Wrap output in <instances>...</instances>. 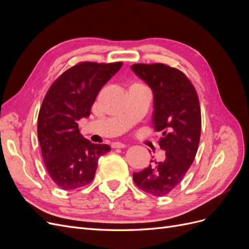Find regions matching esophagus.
<instances>
[{"label":"esophagus","instance_id":"1","mask_svg":"<svg viewBox=\"0 0 249 249\" xmlns=\"http://www.w3.org/2000/svg\"><path fill=\"white\" fill-rule=\"evenodd\" d=\"M111 146H112L113 148H124V147H125L126 145L124 144V143H122V142H113L112 144H111Z\"/></svg>","mask_w":249,"mask_h":249}]
</instances>
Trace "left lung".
I'll use <instances>...</instances> for the list:
<instances>
[{
  "label": "left lung",
  "instance_id": "1",
  "mask_svg": "<svg viewBox=\"0 0 249 249\" xmlns=\"http://www.w3.org/2000/svg\"><path fill=\"white\" fill-rule=\"evenodd\" d=\"M132 71L154 94L153 124L162 132L159 141L165 160L133 173L142 191L164 196L180 183L197 153L201 130L199 101L185 73L166 64H133ZM154 158V157H153Z\"/></svg>",
  "mask_w": 249,
  "mask_h": 249
}]
</instances>
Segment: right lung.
I'll list each match as a JSON object with an SVG mask.
<instances>
[{
	"label": "right lung",
	"instance_id": "obj_1",
	"mask_svg": "<svg viewBox=\"0 0 249 249\" xmlns=\"http://www.w3.org/2000/svg\"><path fill=\"white\" fill-rule=\"evenodd\" d=\"M122 66L123 62L79 63L64 71L44 96L37 134L47 171L63 190L88 185L100 157L111 150L108 144L83 137L78 120L90 115L100 90Z\"/></svg>",
	"mask_w": 249,
	"mask_h": 249
}]
</instances>
